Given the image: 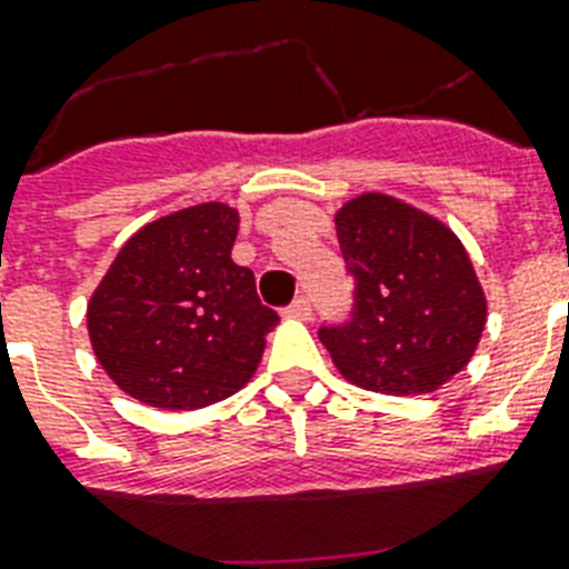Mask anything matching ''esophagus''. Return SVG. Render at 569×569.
I'll return each mask as SVG.
<instances>
[{
  "label": "esophagus",
  "mask_w": 569,
  "mask_h": 569,
  "mask_svg": "<svg viewBox=\"0 0 569 569\" xmlns=\"http://www.w3.org/2000/svg\"><path fill=\"white\" fill-rule=\"evenodd\" d=\"M286 316H289V319H298V321H307L312 316V307H310V301H307V298H295L292 303H289V307H286Z\"/></svg>",
  "instance_id": "obj_1"
}]
</instances>
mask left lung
Here are the masks:
<instances>
[{
    "mask_svg": "<svg viewBox=\"0 0 569 569\" xmlns=\"http://www.w3.org/2000/svg\"><path fill=\"white\" fill-rule=\"evenodd\" d=\"M333 223L357 286L351 321L319 330L339 375L383 396H425L467 369L487 295L463 241L380 191L342 203Z\"/></svg>",
    "mask_w": 569,
    "mask_h": 569,
    "instance_id": "1",
    "label": "left lung"
}]
</instances>
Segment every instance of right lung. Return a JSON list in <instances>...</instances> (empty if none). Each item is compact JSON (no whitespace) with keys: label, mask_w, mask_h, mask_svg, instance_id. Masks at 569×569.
<instances>
[{"label":"right lung","mask_w":569,"mask_h":569,"mask_svg":"<svg viewBox=\"0 0 569 569\" xmlns=\"http://www.w3.org/2000/svg\"><path fill=\"white\" fill-rule=\"evenodd\" d=\"M236 232L239 209L212 200L144 223L120 248L88 301V337L127 396L197 410L253 378L280 319L232 262Z\"/></svg>","instance_id":"add662e5"}]
</instances>
